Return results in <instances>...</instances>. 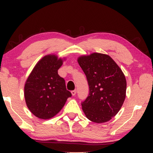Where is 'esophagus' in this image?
Returning <instances> with one entry per match:
<instances>
[{"instance_id":"1","label":"esophagus","mask_w":153,"mask_h":153,"mask_svg":"<svg viewBox=\"0 0 153 153\" xmlns=\"http://www.w3.org/2000/svg\"><path fill=\"white\" fill-rule=\"evenodd\" d=\"M76 90H73V91H71V94L73 95V96H75L76 94Z\"/></svg>"}]
</instances>
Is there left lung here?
Here are the masks:
<instances>
[{
  "label": "left lung",
  "instance_id": "obj_1",
  "mask_svg": "<svg viewBox=\"0 0 153 153\" xmlns=\"http://www.w3.org/2000/svg\"><path fill=\"white\" fill-rule=\"evenodd\" d=\"M77 62L89 86L88 97L82 103L85 115L97 123L108 121L117 115L125 100V75L115 61L105 54L81 55Z\"/></svg>",
  "mask_w": 153,
  "mask_h": 153
}]
</instances>
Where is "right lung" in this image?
I'll return each mask as SVG.
<instances>
[{
    "mask_svg": "<svg viewBox=\"0 0 153 153\" xmlns=\"http://www.w3.org/2000/svg\"><path fill=\"white\" fill-rule=\"evenodd\" d=\"M65 57L46 55L33 67L24 86L25 103L33 115L42 120L55 117L71 97L58 69Z\"/></svg>",
    "mask_w": 153,
    "mask_h": 153,
    "instance_id": "right-lung-1",
    "label": "right lung"
}]
</instances>
